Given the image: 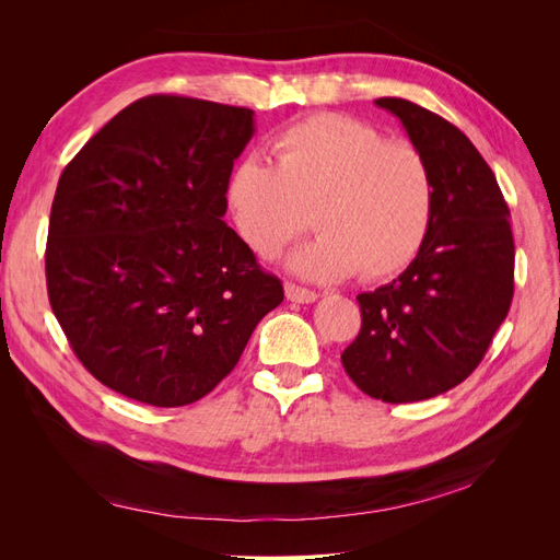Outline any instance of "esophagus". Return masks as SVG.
Returning a JSON list of instances; mask_svg holds the SVG:
<instances>
[{
  "label": "esophagus",
  "instance_id": "1",
  "mask_svg": "<svg viewBox=\"0 0 560 560\" xmlns=\"http://www.w3.org/2000/svg\"><path fill=\"white\" fill-rule=\"evenodd\" d=\"M284 294L294 303H313L317 299L313 290H306V287H299L294 282H284Z\"/></svg>",
  "mask_w": 560,
  "mask_h": 560
}]
</instances>
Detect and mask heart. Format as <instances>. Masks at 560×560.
<instances>
[{
    "instance_id": "1",
    "label": "heart",
    "mask_w": 560,
    "mask_h": 560,
    "mask_svg": "<svg viewBox=\"0 0 560 560\" xmlns=\"http://www.w3.org/2000/svg\"><path fill=\"white\" fill-rule=\"evenodd\" d=\"M276 165L247 159L229 179V206L245 245L261 259L308 231L290 257L294 273L334 282L358 273L387 280L425 245L436 184L422 151L343 114H315L282 130Z\"/></svg>"
}]
</instances>
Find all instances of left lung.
<instances>
[{
	"mask_svg": "<svg viewBox=\"0 0 560 560\" xmlns=\"http://www.w3.org/2000/svg\"><path fill=\"white\" fill-rule=\"evenodd\" d=\"M432 165L434 217L404 273L358 296L362 329L343 350L364 395L420 401L460 385L493 341L514 296L510 208L467 135L401 97H378Z\"/></svg>",
	"mask_w": 560,
	"mask_h": 560,
	"instance_id": "8db88e82",
	"label": "left lung"
}]
</instances>
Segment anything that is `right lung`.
I'll list each match as a JSON object with an SVG mask.
<instances>
[{"mask_svg":"<svg viewBox=\"0 0 560 560\" xmlns=\"http://www.w3.org/2000/svg\"><path fill=\"white\" fill-rule=\"evenodd\" d=\"M252 116L198 97L135 100L60 175L48 301L79 362L118 395L165 409L206 397L284 299L222 219Z\"/></svg>","mask_w":560,"mask_h":560,"instance_id":"obj_1","label":"right lung"}]
</instances>
